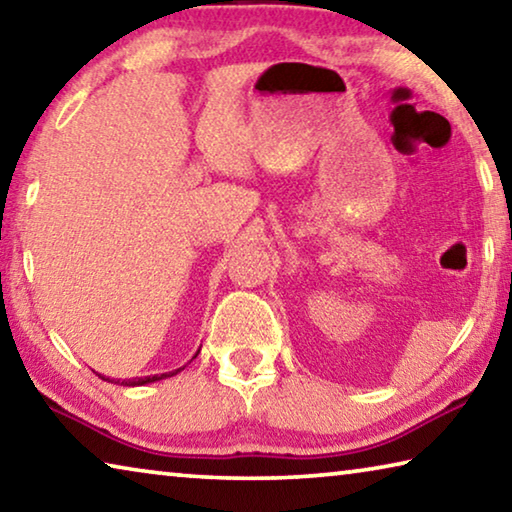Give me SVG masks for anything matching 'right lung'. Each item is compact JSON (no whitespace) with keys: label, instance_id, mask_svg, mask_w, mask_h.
<instances>
[{"label":"right lung","instance_id":"add662e5","mask_svg":"<svg viewBox=\"0 0 512 512\" xmlns=\"http://www.w3.org/2000/svg\"><path fill=\"white\" fill-rule=\"evenodd\" d=\"M199 354V349H197ZM197 354L192 358H197ZM181 370H186V365L179 367V370H172V372H165V374H154V376H136V379H127V381H120V379H106V376L99 374V379H104L108 383H117V385H129V388H133V385H147V383H156V381H163V379H170V376H177Z\"/></svg>","mask_w":512,"mask_h":512}]
</instances>
